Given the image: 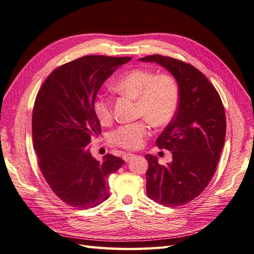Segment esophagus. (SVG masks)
Listing matches in <instances>:
<instances>
[{
	"mask_svg": "<svg viewBox=\"0 0 254 254\" xmlns=\"http://www.w3.org/2000/svg\"><path fill=\"white\" fill-rule=\"evenodd\" d=\"M133 157H135L134 153H125V154H123L122 158H123V160H125L126 162H128Z\"/></svg>",
	"mask_w": 254,
	"mask_h": 254,
	"instance_id": "obj_1",
	"label": "esophagus"
}]
</instances>
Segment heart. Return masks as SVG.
Wrapping results in <instances>:
<instances>
[{
  "mask_svg": "<svg viewBox=\"0 0 254 254\" xmlns=\"http://www.w3.org/2000/svg\"><path fill=\"white\" fill-rule=\"evenodd\" d=\"M112 88L117 93L136 100V115L144 117L153 126L166 125L178 109L179 88L170 75L135 68L118 78ZM93 113L101 125L112 122L113 105L108 96L97 95L93 102ZM148 121L139 120L118 127L110 134V140L127 150L139 149L150 134Z\"/></svg>",
  "mask_w": 254,
  "mask_h": 254,
  "instance_id": "obj_1",
  "label": "heart"
}]
</instances>
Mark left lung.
Returning <instances> with one entry per match:
<instances>
[{"instance_id": "1", "label": "left lung", "mask_w": 254, "mask_h": 254, "mask_svg": "<svg viewBox=\"0 0 254 254\" xmlns=\"http://www.w3.org/2000/svg\"><path fill=\"white\" fill-rule=\"evenodd\" d=\"M155 62L177 80L179 105L155 145L172 151L173 161L161 165L146 154L147 195L166 207L186 205L205 190L217 170L226 133L225 112L218 91L193 65L160 55L140 58Z\"/></svg>"}]
</instances>
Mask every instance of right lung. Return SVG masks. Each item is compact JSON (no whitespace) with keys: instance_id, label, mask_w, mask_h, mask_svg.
Wrapping results in <instances>:
<instances>
[{"instance_id":"add662e5","label":"right lung","mask_w":254,"mask_h":254,"mask_svg":"<svg viewBox=\"0 0 254 254\" xmlns=\"http://www.w3.org/2000/svg\"><path fill=\"white\" fill-rule=\"evenodd\" d=\"M129 57L84 56L57 67L36 95L32 137L38 166L51 190L64 203L88 209L109 197L107 177L125 163L107 153L100 162L89 150L101 133L93 113L100 88Z\"/></svg>"}]
</instances>
